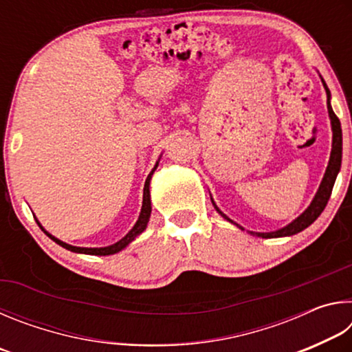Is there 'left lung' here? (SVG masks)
Returning <instances> with one entry per match:
<instances>
[{"mask_svg": "<svg viewBox=\"0 0 352 352\" xmlns=\"http://www.w3.org/2000/svg\"><path fill=\"white\" fill-rule=\"evenodd\" d=\"M324 83V82H323ZM326 88V93H327V110H329V116H331V124H332V152H331V158H329V164H327V169H326V174L323 177V182L320 184V189L317 195H315V199L312 200L311 206L307 208V210L301 214L300 217L295 219L294 222L289 223L287 226H284V228L278 230V231H272V233H253V231H250V234H256L259 237H265V239H270V237H283V236H292V234H296L302 231L305 228H307L309 225L314 223L315 220L318 219V216L327 205V200L331 197V192H332V188H333V183H336V178L338 170H340V166H342V127H340V121H338V118L336 113H333L331 102H329V98H331V93ZM216 206V205H214ZM216 210L219 211V208L216 206ZM220 212V211H219ZM222 216L230 220L231 223H234L233 220L228 219L225 216L223 212H220ZM237 225V223H236ZM239 226V225H237ZM241 228V226H239Z\"/></svg>", "mask_w": 352, "mask_h": 352, "instance_id": "obj_1", "label": "left lung"}]
</instances>
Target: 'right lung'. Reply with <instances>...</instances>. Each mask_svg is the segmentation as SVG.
I'll return each mask as SVG.
<instances>
[{
  "label": "right lung",
  "instance_id": "obj_1",
  "mask_svg": "<svg viewBox=\"0 0 352 352\" xmlns=\"http://www.w3.org/2000/svg\"><path fill=\"white\" fill-rule=\"evenodd\" d=\"M157 166H158V163L155 164V168L152 169V172L151 174L147 175V180H146V183H144V195H142V208H141V214H140V217H138V222L135 223V226L132 230L129 231V234L126 236V237H122L121 241L119 242H116V243H113V245H110V247H104V248H82V247H73V245H69V243H65V242H62V241H58V239H56L54 236H51L50 233H45L51 237L52 241L54 242H57L58 245H62L63 248H67V250H69V252H74V253H83V254H94V256H107V254H115V253H118V252H121L122 248H126L130 242L132 241H135V237L136 236H140L142 231L146 230V226H147V222H148V217H151V211H152V208H151V194H148V182H151V177H152V174H153V170L157 169ZM40 225V223H38Z\"/></svg>",
  "mask_w": 352,
  "mask_h": 352
}]
</instances>
